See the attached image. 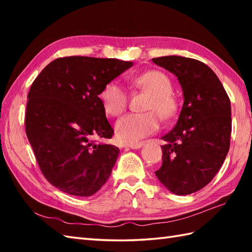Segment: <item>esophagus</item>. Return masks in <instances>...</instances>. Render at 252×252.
I'll list each match as a JSON object with an SVG mask.
<instances>
[{"label": "esophagus", "instance_id": "1", "mask_svg": "<svg viewBox=\"0 0 252 252\" xmlns=\"http://www.w3.org/2000/svg\"><path fill=\"white\" fill-rule=\"evenodd\" d=\"M143 145H144V143H135V144H129L127 146L132 149H138V148H141Z\"/></svg>", "mask_w": 252, "mask_h": 252}]
</instances>
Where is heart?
Returning <instances> with one entry per match:
<instances>
[{
    "label": "heart",
    "mask_w": 252,
    "mask_h": 252,
    "mask_svg": "<svg viewBox=\"0 0 252 252\" xmlns=\"http://www.w3.org/2000/svg\"><path fill=\"white\" fill-rule=\"evenodd\" d=\"M137 89L151 94L143 114H130L116 123V135L120 142L134 144L159 129V117L169 121L179 111L178 99L172 93V82L162 71L149 70L133 80ZM100 99L107 114L120 116L126 109L129 95L117 81L107 83L100 93Z\"/></svg>",
    "instance_id": "1"
}]
</instances>
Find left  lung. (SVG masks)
Masks as SVG:
<instances>
[{"label": "left lung", "mask_w": 252, "mask_h": 252, "mask_svg": "<svg viewBox=\"0 0 252 252\" xmlns=\"http://www.w3.org/2000/svg\"><path fill=\"white\" fill-rule=\"evenodd\" d=\"M178 77L184 104L172 131L162 136V165L156 176L176 195H189L210 183L229 149L231 100L210 67L192 58L152 60Z\"/></svg>", "instance_id": "1"}]
</instances>
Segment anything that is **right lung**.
I'll list each match as a JSON object with an SVG mask.
<instances>
[{
	"label": "right lung",
	"instance_id": "add662e5",
	"mask_svg": "<svg viewBox=\"0 0 252 252\" xmlns=\"http://www.w3.org/2000/svg\"><path fill=\"white\" fill-rule=\"evenodd\" d=\"M133 66L116 58L61 57L32 83L26 134L44 178L73 196H92L109 179L119 148L97 143L114 130L98 95Z\"/></svg>",
	"mask_w": 252,
	"mask_h": 252
}]
</instances>
